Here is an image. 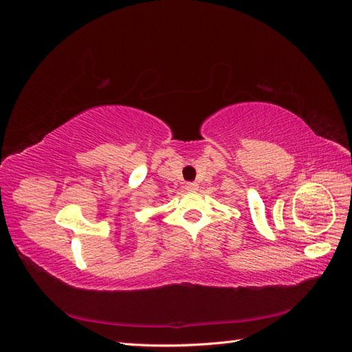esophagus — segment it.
I'll return each instance as SVG.
<instances>
[{
	"label": "esophagus",
	"instance_id": "esophagus-1",
	"mask_svg": "<svg viewBox=\"0 0 352 352\" xmlns=\"http://www.w3.org/2000/svg\"><path fill=\"white\" fill-rule=\"evenodd\" d=\"M186 189L188 190H197L198 189V184L197 183H186Z\"/></svg>",
	"mask_w": 352,
	"mask_h": 352
}]
</instances>
